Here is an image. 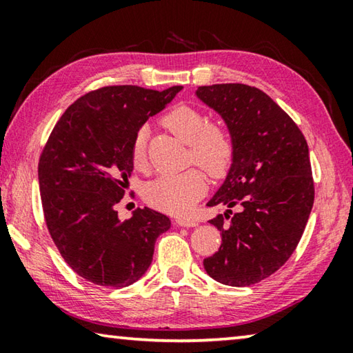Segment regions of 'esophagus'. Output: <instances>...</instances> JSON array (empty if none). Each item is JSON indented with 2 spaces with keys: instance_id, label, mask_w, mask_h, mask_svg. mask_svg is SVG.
<instances>
[{
  "instance_id": "obj_1",
  "label": "esophagus",
  "mask_w": 353,
  "mask_h": 353,
  "mask_svg": "<svg viewBox=\"0 0 353 353\" xmlns=\"http://www.w3.org/2000/svg\"><path fill=\"white\" fill-rule=\"evenodd\" d=\"M176 224L181 227H196L198 225V223H196L194 219H188V218H179V219H176Z\"/></svg>"
}]
</instances>
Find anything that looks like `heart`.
I'll use <instances>...</instances> for the list:
<instances>
[{
  "instance_id": "1",
  "label": "heart",
  "mask_w": 353,
  "mask_h": 353,
  "mask_svg": "<svg viewBox=\"0 0 353 353\" xmlns=\"http://www.w3.org/2000/svg\"><path fill=\"white\" fill-rule=\"evenodd\" d=\"M163 126L177 139L190 145L188 160L201 166L212 177L225 174L234 157V141L224 128L208 124L207 117L196 107L176 105L163 117ZM135 168L146 165V129L135 134L130 146ZM205 177L198 170L155 179L145 190L148 204L170 214H185L204 196Z\"/></svg>"
}]
</instances>
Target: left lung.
I'll use <instances>...</instances> for the list:
<instances>
[{"instance_id": "1", "label": "left lung", "mask_w": 353, "mask_h": 353, "mask_svg": "<svg viewBox=\"0 0 353 353\" xmlns=\"http://www.w3.org/2000/svg\"><path fill=\"white\" fill-rule=\"evenodd\" d=\"M196 97L219 113L234 141L225 181L207 202L229 208L210 219L223 243L204 268L219 283H259L285 265L305 230L314 201L307 140L255 87L214 83L198 87Z\"/></svg>"}]
</instances>
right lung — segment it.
<instances>
[{"instance_id":"right-lung-1","label":"right lung","mask_w":353,"mask_h":353,"mask_svg":"<svg viewBox=\"0 0 353 353\" xmlns=\"http://www.w3.org/2000/svg\"><path fill=\"white\" fill-rule=\"evenodd\" d=\"M182 90L112 85L83 94L59 119L39 162L40 198L52 241L77 276L110 288L137 282L171 221L151 208L118 218L134 165L130 146L149 117Z\"/></svg>"}]
</instances>
